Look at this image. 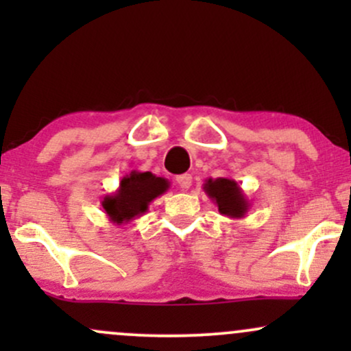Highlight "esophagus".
<instances>
[{
  "label": "esophagus",
  "instance_id": "1",
  "mask_svg": "<svg viewBox=\"0 0 351 351\" xmlns=\"http://www.w3.org/2000/svg\"><path fill=\"white\" fill-rule=\"evenodd\" d=\"M191 181H193L191 175H188V173L176 176V183H178V186L183 188V189H188L189 186H191Z\"/></svg>",
  "mask_w": 351,
  "mask_h": 351
}]
</instances>
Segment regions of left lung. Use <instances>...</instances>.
Here are the masks:
<instances>
[{"label":"left lung","instance_id":"1","mask_svg":"<svg viewBox=\"0 0 351 351\" xmlns=\"http://www.w3.org/2000/svg\"><path fill=\"white\" fill-rule=\"evenodd\" d=\"M203 189L223 216L241 219L251 208L244 191L232 178H208L204 180Z\"/></svg>","mask_w":351,"mask_h":351}]
</instances>
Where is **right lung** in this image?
Wrapping results in <instances>:
<instances>
[{"label": "right lung", "instance_id": "add662e5", "mask_svg": "<svg viewBox=\"0 0 351 351\" xmlns=\"http://www.w3.org/2000/svg\"><path fill=\"white\" fill-rule=\"evenodd\" d=\"M170 188V181L152 171L132 170L120 180L119 188L102 199V208L110 223L127 224L148 211V204Z\"/></svg>", "mask_w": 351, "mask_h": 351}]
</instances>
